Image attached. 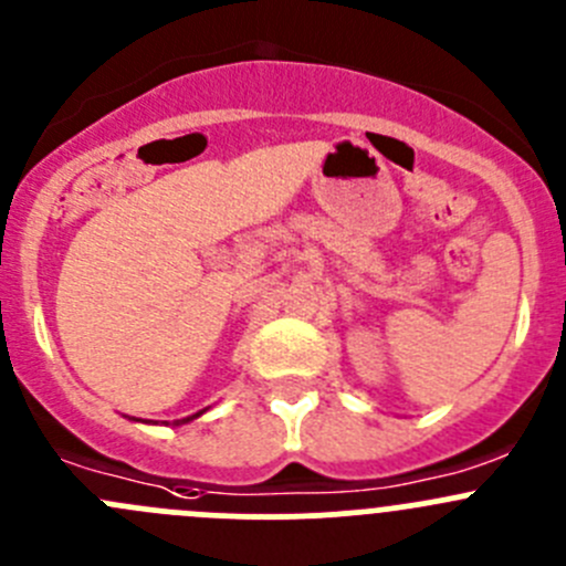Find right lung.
<instances>
[{
  "mask_svg": "<svg viewBox=\"0 0 566 566\" xmlns=\"http://www.w3.org/2000/svg\"><path fill=\"white\" fill-rule=\"evenodd\" d=\"M199 413H202V411H199ZM199 413H193V417H186V419H177V422H175V424H182V422H191V419H197V417H199Z\"/></svg>",
  "mask_w": 566,
  "mask_h": 566,
  "instance_id": "obj_1",
  "label": "right lung"
}]
</instances>
